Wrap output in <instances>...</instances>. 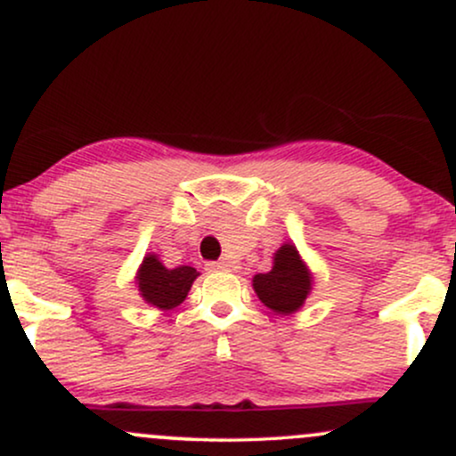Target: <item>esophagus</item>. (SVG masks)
<instances>
[{
  "mask_svg": "<svg viewBox=\"0 0 456 456\" xmlns=\"http://www.w3.org/2000/svg\"><path fill=\"white\" fill-rule=\"evenodd\" d=\"M232 261H212V264H208V272H229L232 270Z\"/></svg>",
  "mask_w": 456,
  "mask_h": 456,
  "instance_id": "1",
  "label": "esophagus"
}]
</instances>
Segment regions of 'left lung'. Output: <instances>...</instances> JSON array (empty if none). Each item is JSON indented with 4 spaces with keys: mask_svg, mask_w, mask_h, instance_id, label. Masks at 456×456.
Listing matches in <instances>:
<instances>
[{
    "mask_svg": "<svg viewBox=\"0 0 456 456\" xmlns=\"http://www.w3.org/2000/svg\"><path fill=\"white\" fill-rule=\"evenodd\" d=\"M255 294L276 315H294L313 291V272L294 242H285L272 255V270L253 276Z\"/></svg>",
    "mask_w": 456,
    "mask_h": 456,
    "instance_id": "8db88e82",
    "label": "left lung"
}]
</instances>
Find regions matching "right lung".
Segmentation results:
<instances>
[{
    "label": "right lung",
    "mask_w": 456,
    "mask_h": 456,
    "mask_svg": "<svg viewBox=\"0 0 456 456\" xmlns=\"http://www.w3.org/2000/svg\"><path fill=\"white\" fill-rule=\"evenodd\" d=\"M199 272L191 265H177V268H165L159 255L148 253L141 261L134 285L145 305L159 308V311H171L186 300L192 282Z\"/></svg>",
    "instance_id": "obj_1"
}]
</instances>
